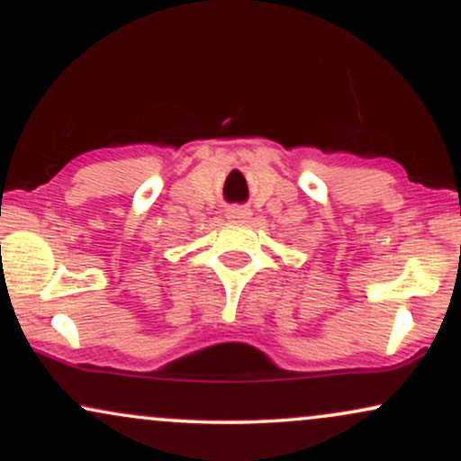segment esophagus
<instances>
[{"mask_svg":"<svg viewBox=\"0 0 461 461\" xmlns=\"http://www.w3.org/2000/svg\"><path fill=\"white\" fill-rule=\"evenodd\" d=\"M251 216V210L245 208V205H234V208L227 210V219L231 221H247Z\"/></svg>","mask_w":461,"mask_h":461,"instance_id":"34e87169","label":"esophagus"}]
</instances>
